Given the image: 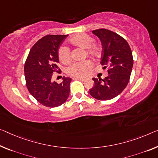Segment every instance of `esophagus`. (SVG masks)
Listing matches in <instances>:
<instances>
[{"label":"esophagus","mask_w":158,"mask_h":158,"mask_svg":"<svg viewBox=\"0 0 158 158\" xmlns=\"http://www.w3.org/2000/svg\"><path fill=\"white\" fill-rule=\"evenodd\" d=\"M73 79L74 80H79V81H84L85 80V78H83V77H74Z\"/></svg>","instance_id":"1"}]
</instances>
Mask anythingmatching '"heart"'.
<instances>
[{
    "mask_svg": "<svg viewBox=\"0 0 158 158\" xmlns=\"http://www.w3.org/2000/svg\"><path fill=\"white\" fill-rule=\"evenodd\" d=\"M71 44L76 47L86 48V53L89 56L98 57L101 54V47L97 43H93L94 39L90 35L85 33H78L73 36L69 40ZM58 57L63 64H69L71 60V54L69 48L61 47L58 51ZM93 66L89 60L76 62L68 69V73L72 76L81 77L84 76L85 73Z\"/></svg>",
    "mask_w": 158,
    "mask_h": 158,
    "instance_id": "obj_1",
    "label": "heart"
}]
</instances>
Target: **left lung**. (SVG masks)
<instances>
[{
	"mask_svg": "<svg viewBox=\"0 0 158 158\" xmlns=\"http://www.w3.org/2000/svg\"><path fill=\"white\" fill-rule=\"evenodd\" d=\"M102 42V54L100 64L109 66L108 76L104 79L93 78L94 85L89 94L99 100H110L118 95L129 82L133 59L127 40L118 34L106 29L93 30Z\"/></svg>",
	"mask_w": 158,
	"mask_h": 158,
	"instance_id": "obj_1",
	"label": "left lung"
}]
</instances>
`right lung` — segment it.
I'll return each instance as SVG.
<instances>
[{"instance_id":"add662e5","label":"right lung","mask_w":158,"mask_h":158,"mask_svg":"<svg viewBox=\"0 0 158 158\" xmlns=\"http://www.w3.org/2000/svg\"><path fill=\"white\" fill-rule=\"evenodd\" d=\"M67 35H47L38 40L30 51L24 67L26 85L30 93L42 105L57 107L67 100L71 77H63L60 83L52 81L58 67L59 46Z\"/></svg>"}]
</instances>
